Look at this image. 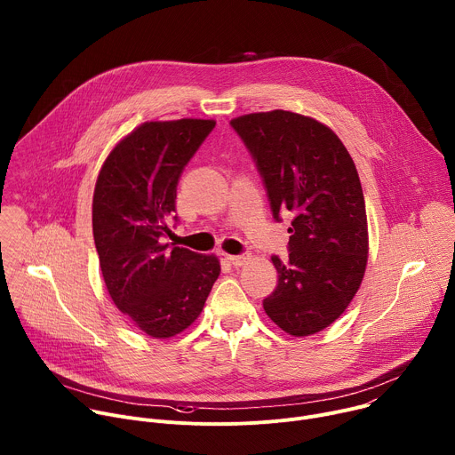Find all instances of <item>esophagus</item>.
I'll list each match as a JSON object with an SVG mask.
<instances>
[{
  "instance_id": "34e87169",
  "label": "esophagus",
  "mask_w": 455,
  "mask_h": 455,
  "mask_svg": "<svg viewBox=\"0 0 455 455\" xmlns=\"http://www.w3.org/2000/svg\"><path fill=\"white\" fill-rule=\"evenodd\" d=\"M251 259L250 253H243V255H227V261L234 267H243L244 263H248Z\"/></svg>"
}]
</instances>
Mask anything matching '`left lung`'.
<instances>
[{"mask_svg": "<svg viewBox=\"0 0 455 455\" xmlns=\"http://www.w3.org/2000/svg\"><path fill=\"white\" fill-rule=\"evenodd\" d=\"M230 124L263 176L274 218L293 214L290 257H272L279 281L263 307L288 335H315L346 311L367 267L356 165L333 129L306 115L274 109Z\"/></svg>", "mask_w": 455, "mask_h": 455, "instance_id": "left-lung-1", "label": "left lung"}]
</instances>
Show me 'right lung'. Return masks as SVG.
Wrapping results in <instances>:
<instances>
[{"label": "right lung", "mask_w": 455, "mask_h": 455, "mask_svg": "<svg viewBox=\"0 0 455 455\" xmlns=\"http://www.w3.org/2000/svg\"><path fill=\"white\" fill-rule=\"evenodd\" d=\"M216 120L144 122L104 160L93 192V239L115 306L153 339L196 320L220 277V259L164 243L178 180Z\"/></svg>", "instance_id": "right-lung-1"}]
</instances>
